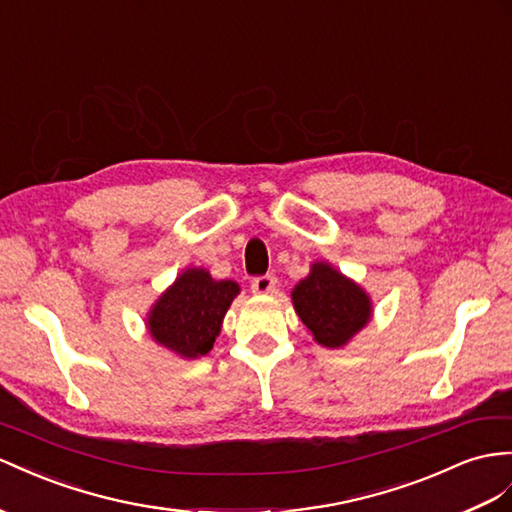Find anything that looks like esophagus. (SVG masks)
Here are the masks:
<instances>
[{
  "mask_svg": "<svg viewBox=\"0 0 512 512\" xmlns=\"http://www.w3.org/2000/svg\"><path fill=\"white\" fill-rule=\"evenodd\" d=\"M251 287L255 294H272L277 290V277L274 274H261V277H255L251 281Z\"/></svg>",
  "mask_w": 512,
  "mask_h": 512,
  "instance_id": "34e87169",
  "label": "esophagus"
}]
</instances>
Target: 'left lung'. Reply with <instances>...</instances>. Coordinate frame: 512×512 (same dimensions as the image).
<instances>
[{
	"label": "left lung",
	"instance_id": "left-lung-1",
	"mask_svg": "<svg viewBox=\"0 0 512 512\" xmlns=\"http://www.w3.org/2000/svg\"><path fill=\"white\" fill-rule=\"evenodd\" d=\"M292 303L313 339L326 348L346 346L372 318V300L363 287L326 261L311 264L292 290Z\"/></svg>",
	"mask_w": 512,
	"mask_h": 512
}]
</instances>
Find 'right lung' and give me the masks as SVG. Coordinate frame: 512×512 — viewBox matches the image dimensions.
<instances>
[{"label":"right lung","mask_w":512,"mask_h":512,"mask_svg":"<svg viewBox=\"0 0 512 512\" xmlns=\"http://www.w3.org/2000/svg\"><path fill=\"white\" fill-rule=\"evenodd\" d=\"M238 294L235 281H216L203 268L183 270L151 307L149 333L179 357L199 359L212 350L222 318Z\"/></svg>","instance_id":"1"}]
</instances>
